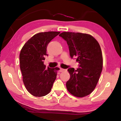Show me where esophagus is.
I'll return each instance as SVG.
<instances>
[{"label":"esophagus","instance_id":"obj_1","mask_svg":"<svg viewBox=\"0 0 121 121\" xmlns=\"http://www.w3.org/2000/svg\"><path fill=\"white\" fill-rule=\"evenodd\" d=\"M60 72H63V71H65V69H62V68H60Z\"/></svg>","mask_w":121,"mask_h":121}]
</instances>
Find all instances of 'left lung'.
Wrapping results in <instances>:
<instances>
[{"label": "left lung", "instance_id": "left-lung-1", "mask_svg": "<svg viewBox=\"0 0 121 121\" xmlns=\"http://www.w3.org/2000/svg\"><path fill=\"white\" fill-rule=\"evenodd\" d=\"M66 41L72 58H76L79 68L68 69L70 78L68 91L73 96L84 97L91 94L98 82L103 66L102 51L91 35L81 33L62 32L59 35Z\"/></svg>", "mask_w": 121, "mask_h": 121}]
</instances>
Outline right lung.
<instances>
[{"mask_svg": "<svg viewBox=\"0 0 121 121\" xmlns=\"http://www.w3.org/2000/svg\"><path fill=\"white\" fill-rule=\"evenodd\" d=\"M60 32H40L34 35L23 46L20 65L25 88L35 97L49 93L56 80L59 68H46L43 64L47 45Z\"/></svg>", "mask_w": 121, "mask_h": 121, "instance_id": "right-lung-1", "label": "right lung"}]
</instances>
